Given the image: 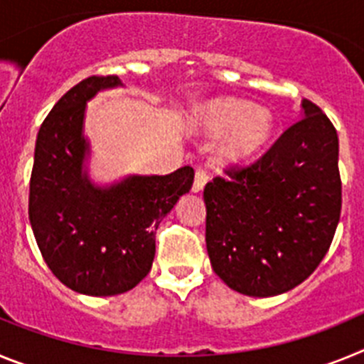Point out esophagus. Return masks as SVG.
<instances>
[{
    "label": "esophagus",
    "instance_id": "34e87169",
    "mask_svg": "<svg viewBox=\"0 0 364 364\" xmlns=\"http://www.w3.org/2000/svg\"><path fill=\"white\" fill-rule=\"evenodd\" d=\"M208 178H210V176H208V173H205L204 169H197V173H195V180H193V191L200 193L202 189H204Z\"/></svg>",
    "mask_w": 364,
    "mask_h": 364
}]
</instances>
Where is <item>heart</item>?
I'll return each instance as SVG.
<instances>
[{
  "label": "heart",
  "mask_w": 364,
  "mask_h": 364,
  "mask_svg": "<svg viewBox=\"0 0 364 364\" xmlns=\"http://www.w3.org/2000/svg\"><path fill=\"white\" fill-rule=\"evenodd\" d=\"M193 125L200 136L210 140L226 134L218 156L228 166H244L268 144L273 118L268 109L253 107L246 100L217 98L198 109Z\"/></svg>",
  "instance_id": "b5f03b06"
}]
</instances>
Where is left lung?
Segmentation results:
<instances>
[{
    "mask_svg": "<svg viewBox=\"0 0 364 364\" xmlns=\"http://www.w3.org/2000/svg\"><path fill=\"white\" fill-rule=\"evenodd\" d=\"M337 162L336 127L302 100L299 122L259 162L205 186V247L231 290L273 297L314 273L339 222Z\"/></svg>",
    "mask_w": 364,
    "mask_h": 364,
    "instance_id": "obj_1",
    "label": "left lung"
}]
</instances>
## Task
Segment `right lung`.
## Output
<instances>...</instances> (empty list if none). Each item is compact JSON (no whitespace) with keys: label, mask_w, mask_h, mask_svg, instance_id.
<instances>
[{"label":"right lung","mask_w":364,"mask_h":364,"mask_svg":"<svg viewBox=\"0 0 364 364\" xmlns=\"http://www.w3.org/2000/svg\"><path fill=\"white\" fill-rule=\"evenodd\" d=\"M117 87H124L118 76H91L58 100L38 133L31 175L28 218L45 262L67 288L92 297L125 294L146 277L154 231L195 176L184 166L92 180L87 104Z\"/></svg>","instance_id":"obj_1"}]
</instances>
